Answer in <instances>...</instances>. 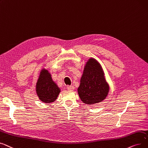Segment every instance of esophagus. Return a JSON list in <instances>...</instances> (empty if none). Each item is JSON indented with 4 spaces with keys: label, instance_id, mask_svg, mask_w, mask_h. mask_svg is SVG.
<instances>
[{
    "label": "esophagus",
    "instance_id": "34e87169",
    "mask_svg": "<svg viewBox=\"0 0 148 148\" xmlns=\"http://www.w3.org/2000/svg\"><path fill=\"white\" fill-rule=\"evenodd\" d=\"M74 88H75V87H74L73 86H68L67 87V89L69 90H71L72 91V90H73Z\"/></svg>",
    "mask_w": 148,
    "mask_h": 148
}]
</instances>
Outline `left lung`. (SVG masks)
Here are the masks:
<instances>
[{
	"label": "left lung",
	"mask_w": 148,
	"mask_h": 148,
	"mask_svg": "<svg viewBox=\"0 0 148 148\" xmlns=\"http://www.w3.org/2000/svg\"><path fill=\"white\" fill-rule=\"evenodd\" d=\"M108 90L99 64L95 60L90 59L84 68L78 89L80 99L88 105L100 102L107 96Z\"/></svg>",
	"instance_id": "1"
}]
</instances>
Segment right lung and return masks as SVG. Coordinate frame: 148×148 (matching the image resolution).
<instances>
[{"label":"right lung","mask_w":148,"mask_h":148,"mask_svg":"<svg viewBox=\"0 0 148 148\" xmlns=\"http://www.w3.org/2000/svg\"><path fill=\"white\" fill-rule=\"evenodd\" d=\"M37 95L45 103L54 102L60 92V90L52 79L51 75L45 70L40 73L36 87Z\"/></svg>","instance_id":"right-lung-1"}]
</instances>
